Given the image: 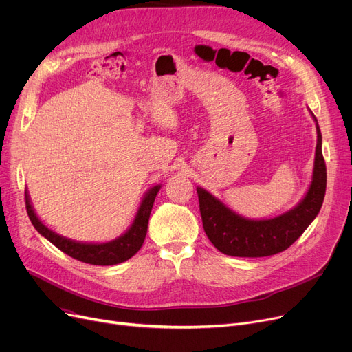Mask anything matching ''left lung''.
<instances>
[{
	"instance_id": "1",
	"label": "left lung",
	"mask_w": 352,
	"mask_h": 352,
	"mask_svg": "<svg viewBox=\"0 0 352 352\" xmlns=\"http://www.w3.org/2000/svg\"><path fill=\"white\" fill-rule=\"evenodd\" d=\"M311 113V111H309ZM316 160L309 187L304 198L289 211L274 218L251 219L236 214L207 190L197 187L202 226L210 241L231 256H268L291 247L318 215L327 188V168L322 157V135L317 118Z\"/></svg>"
}]
</instances>
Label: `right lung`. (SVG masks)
<instances>
[{
	"instance_id": "obj_1",
	"label": "right lung",
	"mask_w": 352,
	"mask_h": 352,
	"mask_svg": "<svg viewBox=\"0 0 352 352\" xmlns=\"http://www.w3.org/2000/svg\"><path fill=\"white\" fill-rule=\"evenodd\" d=\"M160 190H161V184L154 186L144 194L133 224L129 226V228L124 234H121L118 238L108 243L74 241V239L65 238L57 232L51 231L48 227L43 224V221L38 218V215H36L27 190H25V206H27V212L34 228L44 238H47L51 244H54L67 255L76 258L78 261L92 264V265H116L129 260V258L135 255L142 247L145 235H146L148 219H150L154 201Z\"/></svg>"
}]
</instances>
